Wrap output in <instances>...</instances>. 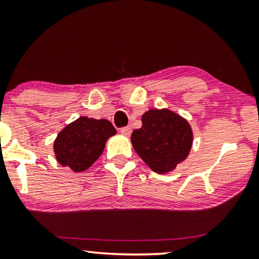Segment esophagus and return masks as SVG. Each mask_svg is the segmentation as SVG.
<instances>
[{"label":"esophagus","mask_w":259,"mask_h":259,"mask_svg":"<svg viewBox=\"0 0 259 259\" xmlns=\"http://www.w3.org/2000/svg\"><path fill=\"white\" fill-rule=\"evenodd\" d=\"M120 132H121L122 136L130 137L131 133H132V130H131V127H122V128L120 130Z\"/></svg>","instance_id":"obj_1"}]
</instances>
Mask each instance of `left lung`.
I'll use <instances>...</instances> for the list:
<instances>
[{
	"mask_svg": "<svg viewBox=\"0 0 259 259\" xmlns=\"http://www.w3.org/2000/svg\"><path fill=\"white\" fill-rule=\"evenodd\" d=\"M131 137L133 148L152 171L171 172L189 155L193 133L189 121L167 108L148 109Z\"/></svg>",
	"mask_w": 259,
	"mask_h": 259,
	"instance_id": "obj_1",
	"label": "left lung"
}]
</instances>
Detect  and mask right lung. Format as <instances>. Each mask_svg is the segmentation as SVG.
<instances>
[{"label": "right lung", "mask_w": 259, "mask_h": 259, "mask_svg": "<svg viewBox=\"0 0 259 259\" xmlns=\"http://www.w3.org/2000/svg\"><path fill=\"white\" fill-rule=\"evenodd\" d=\"M116 131L106 119L80 116L58 134L54 141L56 160L74 172L86 171L98 160Z\"/></svg>", "instance_id": "add662e5"}]
</instances>
